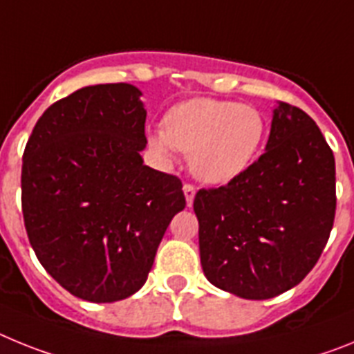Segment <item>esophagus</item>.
Instances as JSON below:
<instances>
[{"label": "esophagus", "instance_id": "obj_1", "mask_svg": "<svg viewBox=\"0 0 354 354\" xmlns=\"http://www.w3.org/2000/svg\"><path fill=\"white\" fill-rule=\"evenodd\" d=\"M183 194H185L187 207H192V203H194V196H196V187L190 185V183H185V185H183Z\"/></svg>", "mask_w": 354, "mask_h": 354}]
</instances>
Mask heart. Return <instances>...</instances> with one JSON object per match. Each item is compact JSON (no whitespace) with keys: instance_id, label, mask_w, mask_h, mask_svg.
I'll use <instances>...</instances> for the list:
<instances>
[{"instance_id":"heart-1","label":"heart","mask_w":354,"mask_h":354,"mask_svg":"<svg viewBox=\"0 0 354 354\" xmlns=\"http://www.w3.org/2000/svg\"><path fill=\"white\" fill-rule=\"evenodd\" d=\"M266 131V118L251 104L194 97L169 110L164 128L149 131L147 142L167 162L176 149L189 153L190 173L223 185L253 164Z\"/></svg>"}]
</instances>
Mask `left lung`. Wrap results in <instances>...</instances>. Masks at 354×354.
Masks as SVG:
<instances>
[{"label": "left lung", "instance_id": "left-lung-1", "mask_svg": "<svg viewBox=\"0 0 354 354\" xmlns=\"http://www.w3.org/2000/svg\"><path fill=\"white\" fill-rule=\"evenodd\" d=\"M335 158L308 113L278 101L266 153L241 176L194 198L203 272L244 299L303 281L333 228Z\"/></svg>", "mask_w": 354, "mask_h": 354}]
</instances>
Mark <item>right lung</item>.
<instances>
[{
  "label": "right lung",
  "instance_id": "add662e5",
  "mask_svg": "<svg viewBox=\"0 0 354 354\" xmlns=\"http://www.w3.org/2000/svg\"><path fill=\"white\" fill-rule=\"evenodd\" d=\"M140 96L130 84L80 88L42 113L24 147L30 244L58 283L91 303L139 290L169 223L185 208L181 181L144 165Z\"/></svg>",
  "mask_w": 354,
  "mask_h": 354
}]
</instances>
